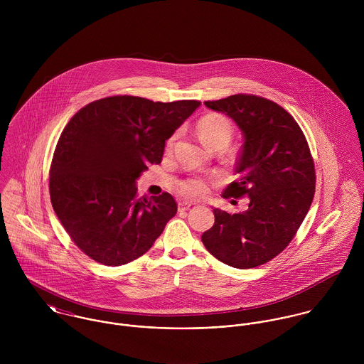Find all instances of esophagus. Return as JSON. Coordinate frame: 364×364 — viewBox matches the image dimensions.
<instances>
[{"label":"esophagus","mask_w":364,"mask_h":364,"mask_svg":"<svg viewBox=\"0 0 364 364\" xmlns=\"http://www.w3.org/2000/svg\"><path fill=\"white\" fill-rule=\"evenodd\" d=\"M191 208H192V203H191V202H179V203H178L179 211H186V210H189Z\"/></svg>","instance_id":"34e87169"}]
</instances>
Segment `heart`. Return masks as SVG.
Instances as JSON below:
<instances>
[{
  "mask_svg": "<svg viewBox=\"0 0 364 364\" xmlns=\"http://www.w3.org/2000/svg\"><path fill=\"white\" fill-rule=\"evenodd\" d=\"M198 134L202 140V143L213 150L214 147L220 144H228L232 136V127L228 119H225L221 114H206L202 117L198 123ZM175 136L169 139L168 147L173 144ZM181 192L182 195L188 198H200L208 192V182L202 178H192L186 179L181 183Z\"/></svg>",
  "mask_w": 364,
  "mask_h": 364,
  "instance_id": "heart-1",
  "label": "heart"
}]
</instances>
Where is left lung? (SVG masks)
Segmentation results:
<instances>
[{
    "mask_svg": "<svg viewBox=\"0 0 364 364\" xmlns=\"http://www.w3.org/2000/svg\"><path fill=\"white\" fill-rule=\"evenodd\" d=\"M235 122L244 136L237 182L223 198L248 196L244 213L213 208L214 224L203 232L208 252L237 269H251L277 257L307 215L315 192L311 153L294 117L269 100L231 95L205 102Z\"/></svg>",
    "mask_w": 364,
    "mask_h": 364,
    "instance_id": "left-lung-1",
    "label": "left lung"
}]
</instances>
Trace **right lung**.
<instances>
[{
  "label": "right lung",
  "mask_w": 364,
  "mask_h": 364,
  "mask_svg": "<svg viewBox=\"0 0 364 364\" xmlns=\"http://www.w3.org/2000/svg\"><path fill=\"white\" fill-rule=\"evenodd\" d=\"M199 106L117 95L84 106L67 123L53 156L50 199L91 259L120 266L140 258L176 214L169 193L137 198L136 181L161 162L165 141Z\"/></svg>",
  "instance_id": "obj_1"
}]
</instances>
